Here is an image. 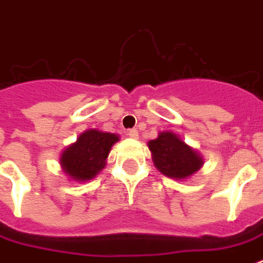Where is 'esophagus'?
Returning <instances> with one entry per match:
<instances>
[{"label":"esophagus","instance_id":"1","mask_svg":"<svg viewBox=\"0 0 263 263\" xmlns=\"http://www.w3.org/2000/svg\"><path fill=\"white\" fill-rule=\"evenodd\" d=\"M127 135L129 136V138H132V139H136V138H138V131H136L135 128H132V129H128Z\"/></svg>","mask_w":263,"mask_h":263}]
</instances>
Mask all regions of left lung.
<instances>
[{
    "mask_svg": "<svg viewBox=\"0 0 263 263\" xmlns=\"http://www.w3.org/2000/svg\"><path fill=\"white\" fill-rule=\"evenodd\" d=\"M157 169L171 179H185L202 166L203 161L173 132H161L148 142Z\"/></svg>",
    "mask_w": 263,
    "mask_h": 263,
    "instance_id": "8db88e82",
    "label": "left lung"
}]
</instances>
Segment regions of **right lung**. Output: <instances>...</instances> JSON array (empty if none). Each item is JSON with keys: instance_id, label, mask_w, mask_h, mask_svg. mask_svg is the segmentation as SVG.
Here are the masks:
<instances>
[{"instance_id": "obj_1", "label": "right lung", "mask_w": 263, "mask_h": 263, "mask_svg": "<svg viewBox=\"0 0 263 263\" xmlns=\"http://www.w3.org/2000/svg\"><path fill=\"white\" fill-rule=\"evenodd\" d=\"M117 140L119 136L115 134L88 129L61 154L64 172L78 181L92 179L103 169L107 154Z\"/></svg>"}]
</instances>
